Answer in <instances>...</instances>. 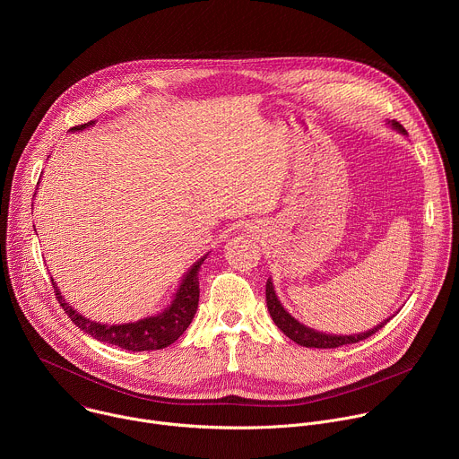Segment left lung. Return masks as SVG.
Listing matches in <instances>:
<instances>
[{
  "instance_id": "left-lung-1",
  "label": "left lung",
  "mask_w": 459,
  "mask_h": 459,
  "mask_svg": "<svg viewBox=\"0 0 459 459\" xmlns=\"http://www.w3.org/2000/svg\"><path fill=\"white\" fill-rule=\"evenodd\" d=\"M388 125L398 130V133L402 134H407V130L398 123V121H388ZM265 294H267V307H269V312H271V317L273 321L278 325V329L289 336L292 342H296L298 345H303V347H310V349H336V347H342V345H351V343H358L368 336H372L374 333H377L381 326L392 317H386L385 321H381L379 325H376L374 329H368L365 333H359V334H349V336H338V334H325V333H319V331H314L310 329V326H305L303 323H299L296 317H292L285 307L281 305V301L278 299L276 296V290H274V285H273V280L269 278L267 280V289H265ZM396 316V314H394Z\"/></svg>"
}]
</instances>
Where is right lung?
<instances>
[{"mask_svg":"<svg viewBox=\"0 0 459 459\" xmlns=\"http://www.w3.org/2000/svg\"><path fill=\"white\" fill-rule=\"evenodd\" d=\"M94 123L96 121H89V123L73 126L69 133H80V130H85ZM205 257L207 254L195 261V264L185 273L170 305L163 312L149 317H142L138 321H130V323L107 325V323L92 321L85 317L82 312H78L71 303L65 301L54 280H52V285H54L57 301L61 303L63 310L67 312L71 321L78 325L83 333H87L94 340L108 345H116L125 351H133V352L160 351L172 345L186 331V326L194 319L195 310H198V301H200L198 273Z\"/></svg>","mask_w":459,"mask_h":459,"instance_id":"obj_1","label":"right lung"}]
</instances>
